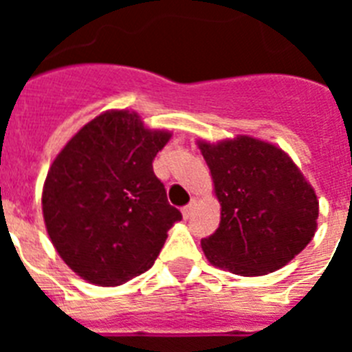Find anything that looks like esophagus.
Here are the masks:
<instances>
[{
    "label": "esophagus",
    "instance_id": "34e87169",
    "mask_svg": "<svg viewBox=\"0 0 352 352\" xmlns=\"http://www.w3.org/2000/svg\"><path fill=\"white\" fill-rule=\"evenodd\" d=\"M194 208H195V201H192V203H188L186 206H183V217L185 219H188V217H192V213H194Z\"/></svg>",
    "mask_w": 352,
    "mask_h": 352
}]
</instances>
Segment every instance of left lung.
<instances>
[{"instance_id": "obj_1", "label": "left lung", "mask_w": 352, "mask_h": 352, "mask_svg": "<svg viewBox=\"0 0 352 352\" xmlns=\"http://www.w3.org/2000/svg\"><path fill=\"white\" fill-rule=\"evenodd\" d=\"M222 206L219 229L201 239L213 266L241 276L282 268L317 229L319 203L294 162L280 148L241 135L199 142Z\"/></svg>"}]
</instances>
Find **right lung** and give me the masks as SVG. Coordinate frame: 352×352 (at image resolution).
<instances>
[{
  "label": "right lung",
  "instance_id": "obj_1",
  "mask_svg": "<svg viewBox=\"0 0 352 352\" xmlns=\"http://www.w3.org/2000/svg\"><path fill=\"white\" fill-rule=\"evenodd\" d=\"M169 138L144 129L138 114L113 111L84 125L52 162L43 220L61 259L84 280L120 285L144 273L182 220L153 173Z\"/></svg>",
  "mask_w": 352,
  "mask_h": 352
}]
</instances>
